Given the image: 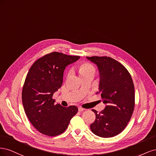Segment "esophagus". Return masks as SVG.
<instances>
[{
	"label": "esophagus",
	"instance_id": "34e87169",
	"mask_svg": "<svg viewBox=\"0 0 156 156\" xmlns=\"http://www.w3.org/2000/svg\"><path fill=\"white\" fill-rule=\"evenodd\" d=\"M78 109H79V111L81 112V111H83L84 110V108H83V107H78Z\"/></svg>",
	"mask_w": 156,
	"mask_h": 156
}]
</instances>
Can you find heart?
Here are the masks:
<instances>
[{
	"instance_id": "obj_1",
	"label": "heart",
	"mask_w": 156,
	"mask_h": 156,
	"mask_svg": "<svg viewBox=\"0 0 156 156\" xmlns=\"http://www.w3.org/2000/svg\"><path fill=\"white\" fill-rule=\"evenodd\" d=\"M79 72L82 77L87 75L93 73L95 74L96 68L92 64L88 62H83L79 66Z\"/></svg>"
}]
</instances>
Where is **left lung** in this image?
<instances>
[{
	"label": "left lung",
	"mask_w": 156,
	"mask_h": 156,
	"mask_svg": "<svg viewBox=\"0 0 156 156\" xmlns=\"http://www.w3.org/2000/svg\"><path fill=\"white\" fill-rule=\"evenodd\" d=\"M87 58L95 63L100 75V91L107 104L90 124L92 133L101 137H112L120 133L130 120L135 107V87L130 73L119 62L109 56Z\"/></svg>",
	"instance_id": "left-lung-1"
}]
</instances>
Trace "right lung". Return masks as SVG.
<instances>
[{"mask_svg": "<svg viewBox=\"0 0 156 156\" xmlns=\"http://www.w3.org/2000/svg\"><path fill=\"white\" fill-rule=\"evenodd\" d=\"M80 56L53 52L37 59L28 72L22 102L30 123L41 133L54 136L64 133L78 111L75 105L55 104L54 92L62 87L64 71Z\"/></svg>", "mask_w": 156, "mask_h": 156, "instance_id": "add662e5", "label": "right lung"}]
</instances>
